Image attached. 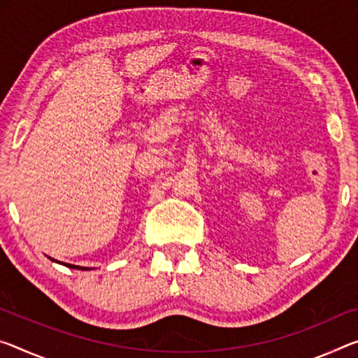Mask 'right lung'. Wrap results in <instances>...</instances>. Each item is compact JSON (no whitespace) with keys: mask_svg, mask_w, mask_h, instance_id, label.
Returning <instances> with one entry per match:
<instances>
[{"mask_svg":"<svg viewBox=\"0 0 358 358\" xmlns=\"http://www.w3.org/2000/svg\"><path fill=\"white\" fill-rule=\"evenodd\" d=\"M68 268H73V269H81V271H87V268H83V266H75V264H65Z\"/></svg>","mask_w":358,"mask_h":358,"instance_id":"1","label":"right lung"}]
</instances>
